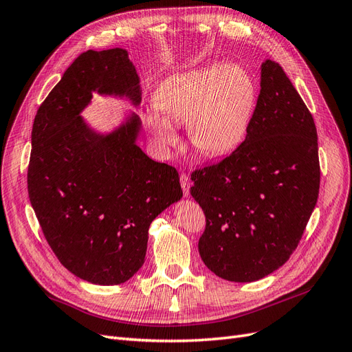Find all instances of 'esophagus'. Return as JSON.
Returning <instances> with one entry per match:
<instances>
[{
	"label": "esophagus",
	"mask_w": 352,
	"mask_h": 352,
	"mask_svg": "<svg viewBox=\"0 0 352 352\" xmlns=\"http://www.w3.org/2000/svg\"><path fill=\"white\" fill-rule=\"evenodd\" d=\"M179 181H181V187H183L184 196H188V194H190V187H191V181H190L188 175L187 174H181L179 175Z\"/></svg>",
	"instance_id": "obj_1"
}]
</instances>
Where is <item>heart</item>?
I'll return each instance as SVG.
<instances>
[{
	"label": "heart",
	"instance_id": "heart-1",
	"mask_svg": "<svg viewBox=\"0 0 352 352\" xmlns=\"http://www.w3.org/2000/svg\"><path fill=\"white\" fill-rule=\"evenodd\" d=\"M256 85L241 65L210 63L166 80L155 96L165 116L149 114L148 127L162 148L174 146L173 124L187 123L191 145L209 158L230 153L248 133L256 107Z\"/></svg>",
	"mask_w": 352,
	"mask_h": 352
}]
</instances>
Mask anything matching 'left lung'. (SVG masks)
Returning <instances> with one entry per match:
<instances>
[{
    "label": "left lung",
    "instance_id": "8db88e82",
    "mask_svg": "<svg viewBox=\"0 0 352 352\" xmlns=\"http://www.w3.org/2000/svg\"><path fill=\"white\" fill-rule=\"evenodd\" d=\"M191 181L206 216L199 252L207 268L251 283L287 263L316 206L320 166L314 117L277 62L261 65L245 140Z\"/></svg>",
    "mask_w": 352,
    "mask_h": 352
}]
</instances>
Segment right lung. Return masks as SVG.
<instances>
[{
  "instance_id": "right-lung-1",
  "label": "right lung",
  "mask_w": 352,
  "mask_h": 352,
  "mask_svg": "<svg viewBox=\"0 0 352 352\" xmlns=\"http://www.w3.org/2000/svg\"><path fill=\"white\" fill-rule=\"evenodd\" d=\"M140 102L127 50H87L65 71L33 122L28 190L43 235L60 264L88 283L114 285L145 263L152 220L183 197L177 169L136 145L132 114L109 135L80 113L93 93Z\"/></svg>"
}]
</instances>
